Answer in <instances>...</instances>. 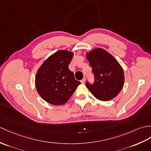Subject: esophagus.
<instances>
[{
    "instance_id": "34e87169",
    "label": "esophagus",
    "mask_w": 151,
    "mask_h": 151,
    "mask_svg": "<svg viewBox=\"0 0 151 151\" xmlns=\"http://www.w3.org/2000/svg\"><path fill=\"white\" fill-rule=\"evenodd\" d=\"M85 82H86V78H83L81 80V83H85Z\"/></svg>"
}]
</instances>
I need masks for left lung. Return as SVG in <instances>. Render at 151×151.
I'll return each mask as SVG.
<instances>
[{"label":"left lung","mask_w":151,"mask_h":151,"mask_svg":"<svg viewBox=\"0 0 151 151\" xmlns=\"http://www.w3.org/2000/svg\"><path fill=\"white\" fill-rule=\"evenodd\" d=\"M92 68L94 83L86 82V86L94 97L101 101L111 100L120 92L124 84V70L107 51L97 48L87 53Z\"/></svg>","instance_id":"left-lung-1"}]
</instances>
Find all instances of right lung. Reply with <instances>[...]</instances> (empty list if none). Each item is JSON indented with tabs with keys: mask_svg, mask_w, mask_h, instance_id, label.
I'll return each instance as SVG.
<instances>
[{
	"mask_svg": "<svg viewBox=\"0 0 151 151\" xmlns=\"http://www.w3.org/2000/svg\"><path fill=\"white\" fill-rule=\"evenodd\" d=\"M72 52L60 50L50 56L38 69L35 86L42 99L55 106L67 102L80 82L69 69Z\"/></svg>",
	"mask_w": 151,
	"mask_h": 151,
	"instance_id": "add662e5",
	"label": "right lung"
}]
</instances>
